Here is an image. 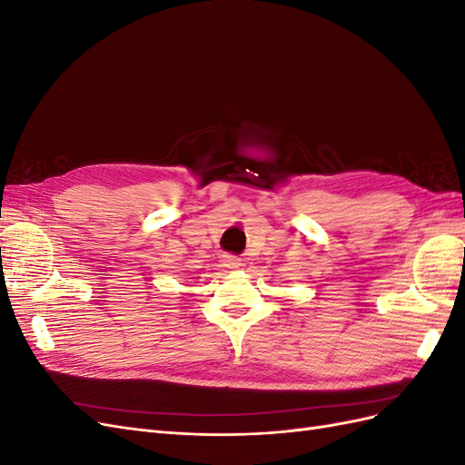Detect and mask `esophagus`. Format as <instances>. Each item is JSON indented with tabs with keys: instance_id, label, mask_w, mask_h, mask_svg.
<instances>
[{
	"instance_id": "1",
	"label": "esophagus",
	"mask_w": 465,
	"mask_h": 465,
	"mask_svg": "<svg viewBox=\"0 0 465 465\" xmlns=\"http://www.w3.org/2000/svg\"><path fill=\"white\" fill-rule=\"evenodd\" d=\"M223 263L224 267H229V270H236V267H241V260H238L236 256H231V254H224L223 256Z\"/></svg>"
}]
</instances>
